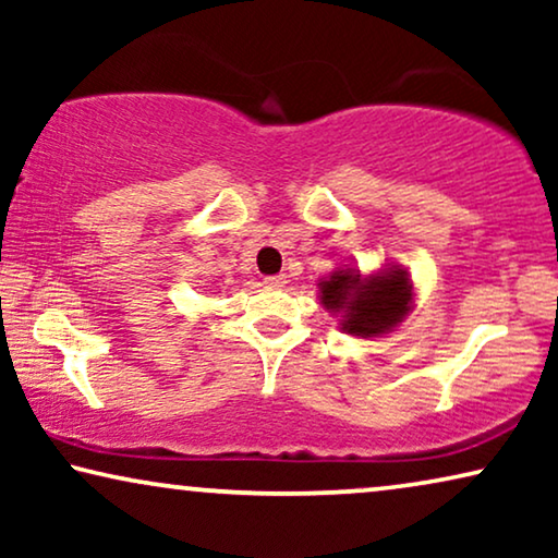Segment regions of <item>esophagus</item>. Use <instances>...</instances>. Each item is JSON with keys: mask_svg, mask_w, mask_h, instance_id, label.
<instances>
[{"mask_svg": "<svg viewBox=\"0 0 558 558\" xmlns=\"http://www.w3.org/2000/svg\"><path fill=\"white\" fill-rule=\"evenodd\" d=\"M264 284H269V287H284V284H287V274H271V277L264 279Z\"/></svg>", "mask_w": 558, "mask_h": 558, "instance_id": "1", "label": "esophagus"}]
</instances>
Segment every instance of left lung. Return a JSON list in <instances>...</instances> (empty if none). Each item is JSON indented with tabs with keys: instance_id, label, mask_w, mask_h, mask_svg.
Instances as JSON below:
<instances>
[{
	"instance_id": "8db88e82",
	"label": "left lung",
	"mask_w": 558,
	"mask_h": 558,
	"mask_svg": "<svg viewBox=\"0 0 558 558\" xmlns=\"http://www.w3.org/2000/svg\"><path fill=\"white\" fill-rule=\"evenodd\" d=\"M319 302L332 315H340V330L355 338H380L403 323L414 302L409 271L380 269L361 277L355 269H335L319 281Z\"/></svg>"
}]
</instances>
